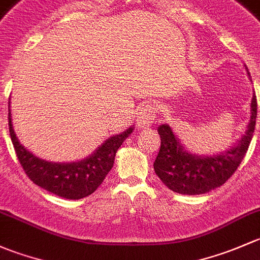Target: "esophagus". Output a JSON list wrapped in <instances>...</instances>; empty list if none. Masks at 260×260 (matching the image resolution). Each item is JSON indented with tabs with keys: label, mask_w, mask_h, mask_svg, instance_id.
<instances>
[{
	"label": "esophagus",
	"mask_w": 260,
	"mask_h": 260,
	"mask_svg": "<svg viewBox=\"0 0 260 260\" xmlns=\"http://www.w3.org/2000/svg\"><path fill=\"white\" fill-rule=\"evenodd\" d=\"M155 116H156V109L152 105H145L139 110L136 125L140 129H148V127L154 124Z\"/></svg>",
	"instance_id": "34e87169"
}]
</instances>
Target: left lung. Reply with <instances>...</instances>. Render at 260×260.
Here are the masks:
<instances>
[{"mask_svg": "<svg viewBox=\"0 0 260 260\" xmlns=\"http://www.w3.org/2000/svg\"><path fill=\"white\" fill-rule=\"evenodd\" d=\"M249 75V71H248ZM256 120V96L250 103V120L244 135L234 146L213 156H200L185 150L169 125L157 127L160 150L154 161L155 174L170 190L184 195L205 194L221 186L235 173L247 154Z\"/></svg>", "mask_w": 260, "mask_h": 260, "instance_id": "1", "label": "left lung"}]
</instances>
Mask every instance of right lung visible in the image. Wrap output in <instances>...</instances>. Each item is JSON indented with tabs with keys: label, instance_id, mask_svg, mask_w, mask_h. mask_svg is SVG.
Wrapping results in <instances>:
<instances>
[{
	"label": "right lung",
	"instance_id": "1",
	"mask_svg": "<svg viewBox=\"0 0 260 260\" xmlns=\"http://www.w3.org/2000/svg\"><path fill=\"white\" fill-rule=\"evenodd\" d=\"M9 129L13 148L26 175L40 188L65 199H82L92 194L114 165L115 155L125 139L133 133L131 126L119 135L109 138L86 159L75 162H51L35 156L20 144L12 121L9 103Z\"/></svg>",
	"mask_w": 260,
	"mask_h": 260
}]
</instances>
